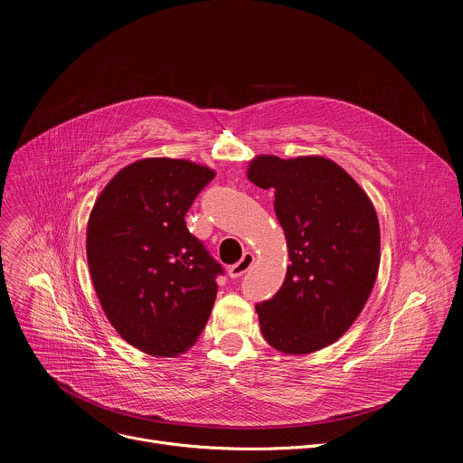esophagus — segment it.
Listing matches in <instances>:
<instances>
[{"label":"esophagus","mask_w":463,"mask_h":463,"mask_svg":"<svg viewBox=\"0 0 463 463\" xmlns=\"http://www.w3.org/2000/svg\"><path fill=\"white\" fill-rule=\"evenodd\" d=\"M252 263H254V254L252 252H245L238 263H234V266H231L227 269V275L231 279H240V277H243L252 268Z\"/></svg>","instance_id":"34e87169"}]
</instances>
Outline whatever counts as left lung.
<instances>
[{
	"label": "left lung",
	"mask_w": 463,
	"mask_h": 463,
	"mask_svg": "<svg viewBox=\"0 0 463 463\" xmlns=\"http://www.w3.org/2000/svg\"><path fill=\"white\" fill-rule=\"evenodd\" d=\"M247 179L275 190L289 266L279 293L256 306L261 335L286 355L339 341L363 311L379 271V220L368 194L322 156L261 154Z\"/></svg>",
	"instance_id": "1"
}]
</instances>
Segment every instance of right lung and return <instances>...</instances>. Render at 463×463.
<instances>
[{"instance_id":"add662e5","label":"right lung","mask_w":463,"mask_h":463,"mask_svg":"<svg viewBox=\"0 0 463 463\" xmlns=\"http://www.w3.org/2000/svg\"><path fill=\"white\" fill-rule=\"evenodd\" d=\"M214 175L188 159H139L109 179L91 209L95 293L115 332L148 355L184 354L211 317L222 266L188 232L184 214Z\"/></svg>"}]
</instances>
